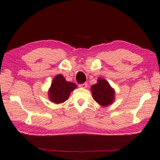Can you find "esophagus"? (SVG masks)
<instances>
[{
  "instance_id": "34e87169",
  "label": "esophagus",
  "mask_w": 160,
  "mask_h": 160,
  "mask_svg": "<svg viewBox=\"0 0 160 160\" xmlns=\"http://www.w3.org/2000/svg\"><path fill=\"white\" fill-rule=\"evenodd\" d=\"M87 82H84V83H82V84H79V87H81V88H86L87 87Z\"/></svg>"
}]
</instances>
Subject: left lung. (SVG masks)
Instances as JSON below:
<instances>
[{
	"label": "left lung",
	"instance_id": "1",
	"mask_svg": "<svg viewBox=\"0 0 160 160\" xmlns=\"http://www.w3.org/2000/svg\"><path fill=\"white\" fill-rule=\"evenodd\" d=\"M91 90L95 101L101 106H107L113 102L114 91L106 80L99 78L98 83L92 85Z\"/></svg>",
	"mask_w": 160,
	"mask_h": 160
}]
</instances>
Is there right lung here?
Returning a JSON list of instances; mask_svg holds the SVG:
<instances>
[{"instance_id": "add662e5", "label": "right lung", "mask_w": 160, "mask_h": 160, "mask_svg": "<svg viewBox=\"0 0 160 160\" xmlns=\"http://www.w3.org/2000/svg\"><path fill=\"white\" fill-rule=\"evenodd\" d=\"M77 87L76 85L66 81L61 74L57 76L52 81L49 90V98L56 103H60L66 101L69 97L71 92Z\"/></svg>"}]
</instances>
